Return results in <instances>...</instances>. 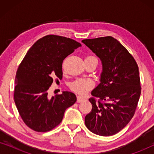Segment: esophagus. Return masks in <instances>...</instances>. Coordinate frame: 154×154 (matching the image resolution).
Instances as JSON below:
<instances>
[{
  "instance_id": "obj_1",
  "label": "esophagus",
  "mask_w": 154,
  "mask_h": 154,
  "mask_svg": "<svg viewBox=\"0 0 154 154\" xmlns=\"http://www.w3.org/2000/svg\"><path fill=\"white\" fill-rule=\"evenodd\" d=\"M85 100V99L83 97L80 96V95H78L77 96V102L78 103H80V102H83V101H84Z\"/></svg>"
}]
</instances>
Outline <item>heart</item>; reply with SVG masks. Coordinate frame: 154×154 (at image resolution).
I'll use <instances>...</instances> for the list:
<instances>
[{"label": "heart", "instance_id": "heart-1", "mask_svg": "<svg viewBox=\"0 0 154 154\" xmlns=\"http://www.w3.org/2000/svg\"><path fill=\"white\" fill-rule=\"evenodd\" d=\"M97 59L92 55H88L85 57V60ZM94 85V82L90 78H79L73 81L70 85V88L72 91L79 94H84L91 90Z\"/></svg>", "mask_w": 154, "mask_h": 154}]
</instances>
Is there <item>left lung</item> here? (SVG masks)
Listing matches in <instances>:
<instances>
[{
	"label": "left lung",
	"mask_w": 154,
	"mask_h": 154,
	"mask_svg": "<svg viewBox=\"0 0 154 154\" xmlns=\"http://www.w3.org/2000/svg\"><path fill=\"white\" fill-rule=\"evenodd\" d=\"M82 42L100 58L103 68L100 83L89 99L92 108L85 117V124L98 135H113L128 125L135 113L142 89L138 65L114 38Z\"/></svg>",
	"instance_id": "left-lung-1"
}]
</instances>
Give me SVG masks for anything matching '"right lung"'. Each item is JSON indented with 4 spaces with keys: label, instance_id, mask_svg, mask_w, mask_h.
<instances>
[{
    "label": "right lung",
    "instance_id": "obj_1",
    "mask_svg": "<svg viewBox=\"0 0 154 154\" xmlns=\"http://www.w3.org/2000/svg\"><path fill=\"white\" fill-rule=\"evenodd\" d=\"M69 38L45 35L28 50L16 73L14 100L24 123L31 130L45 132L62 121L64 111L76 102L72 92L64 91L51 98L48 90L53 80L62 79V62L81 47Z\"/></svg>",
    "mask_w": 154,
    "mask_h": 154
}]
</instances>
